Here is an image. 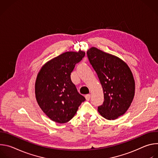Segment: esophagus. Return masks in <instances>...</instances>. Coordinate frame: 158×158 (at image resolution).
<instances>
[{
	"mask_svg": "<svg viewBox=\"0 0 158 158\" xmlns=\"http://www.w3.org/2000/svg\"><path fill=\"white\" fill-rule=\"evenodd\" d=\"M85 98L87 101H89V100H90V99H91V95H90V94H86L85 96Z\"/></svg>",
	"mask_w": 158,
	"mask_h": 158,
	"instance_id": "1",
	"label": "esophagus"
}]
</instances>
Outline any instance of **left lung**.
Listing matches in <instances>:
<instances>
[{
	"instance_id": "8db88e82",
	"label": "left lung",
	"mask_w": 158,
	"mask_h": 158,
	"mask_svg": "<svg viewBox=\"0 0 158 158\" xmlns=\"http://www.w3.org/2000/svg\"><path fill=\"white\" fill-rule=\"evenodd\" d=\"M87 54L103 89L104 101L98 111L105 119L114 120L125 113L134 99L132 72L122 59L96 48H90Z\"/></svg>"
}]
</instances>
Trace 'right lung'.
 <instances>
[{"mask_svg":"<svg viewBox=\"0 0 158 158\" xmlns=\"http://www.w3.org/2000/svg\"><path fill=\"white\" fill-rule=\"evenodd\" d=\"M85 52H66L45 64L35 84L37 102L48 118L58 123L69 121L85 99L71 79L76 64Z\"/></svg>","mask_w":158,"mask_h":158,"instance_id":"right-lung-1","label":"right lung"}]
</instances>
